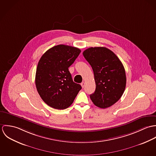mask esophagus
Instances as JSON below:
<instances>
[{"instance_id":"esophagus-1","label":"esophagus","mask_w":156,"mask_h":156,"mask_svg":"<svg viewBox=\"0 0 156 156\" xmlns=\"http://www.w3.org/2000/svg\"><path fill=\"white\" fill-rule=\"evenodd\" d=\"M81 86H82V88H84V87H85V82H82L81 83Z\"/></svg>"}]
</instances>
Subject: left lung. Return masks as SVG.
Segmentation results:
<instances>
[{
    "label": "left lung",
    "instance_id": "obj_1",
    "mask_svg": "<svg viewBox=\"0 0 156 156\" xmlns=\"http://www.w3.org/2000/svg\"><path fill=\"white\" fill-rule=\"evenodd\" d=\"M83 55L92 67L95 90L90 95L93 103L106 109L116 103L122 95L126 86L124 67L117 56L104 47H90Z\"/></svg>",
    "mask_w": 156,
    "mask_h": 156
}]
</instances>
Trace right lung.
Masks as SVG:
<instances>
[{"label": "right lung", "mask_w": 156, "mask_h": 156, "mask_svg": "<svg viewBox=\"0 0 156 156\" xmlns=\"http://www.w3.org/2000/svg\"><path fill=\"white\" fill-rule=\"evenodd\" d=\"M80 52L77 47L58 45L46 51L40 58L35 85L41 98L49 106L67 109L82 89L80 85L73 82L68 70Z\"/></svg>", "instance_id": "add662e5"}]
</instances>
